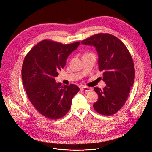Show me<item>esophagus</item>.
<instances>
[{
    "label": "esophagus",
    "mask_w": 152,
    "mask_h": 152,
    "mask_svg": "<svg viewBox=\"0 0 152 152\" xmlns=\"http://www.w3.org/2000/svg\"><path fill=\"white\" fill-rule=\"evenodd\" d=\"M80 90L83 91H89L92 90L91 88H89V87H86V86H82L80 88Z\"/></svg>",
    "instance_id": "esophagus-1"
}]
</instances>
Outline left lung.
<instances>
[{"label":"left lung","mask_w":152,"mask_h":152,"mask_svg":"<svg viewBox=\"0 0 152 152\" xmlns=\"http://www.w3.org/2000/svg\"><path fill=\"white\" fill-rule=\"evenodd\" d=\"M81 43L96 48L99 70L106 85L103 89L94 88L98 100L93 107L102 115H114L124 104L134 83V67L132 56L120 39L109 33L93 35Z\"/></svg>","instance_id":"left-lung-1"}]
</instances>
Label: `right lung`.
Listing matches in <instances>:
<instances>
[{"label":"right lung","instance_id":"obj_1","mask_svg":"<svg viewBox=\"0 0 152 152\" xmlns=\"http://www.w3.org/2000/svg\"><path fill=\"white\" fill-rule=\"evenodd\" d=\"M79 44L43 40L25 58L22 69L25 89L34 108L47 118L56 120L64 116L70 109L72 99L79 91L75 85L62 86L55 82L67 57Z\"/></svg>","mask_w":152,"mask_h":152}]
</instances>
